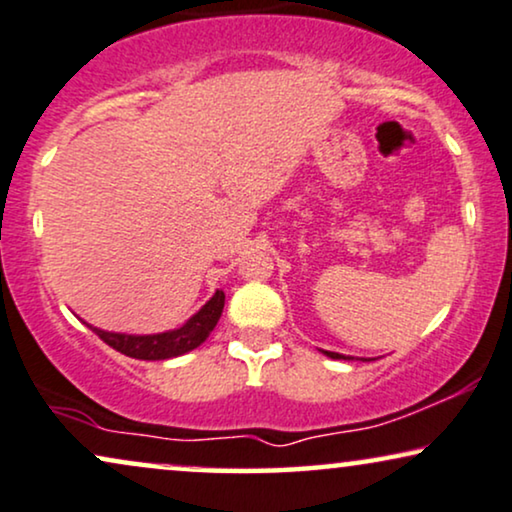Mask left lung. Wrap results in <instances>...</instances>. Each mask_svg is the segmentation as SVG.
I'll return each instance as SVG.
<instances>
[{"label":"left lung","instance_id":"1","mask_svg":"<svg viewBox=\"0 0 512 512\" xmlns=\"http://www.w3.org/2000/svg\"><path fill=\"white\" fill-rule=\"evenodd\" d=\"M326 354V357H331V359H349V357H342V354H338V352H323Z\"/></svg>","mask_w":512,"mask_h":512}]
</instances>
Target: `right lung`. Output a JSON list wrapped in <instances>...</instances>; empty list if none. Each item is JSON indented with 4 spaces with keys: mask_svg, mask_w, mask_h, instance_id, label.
<instances>
[{
    "mask_svg": "<svg viewBox=\"0 0 512 512\" xmlns=\"http://www.w3.org/2000/svg\"><path fill=\"white\" fill-rule=\"evenodd\" d=\"M224 309V293L217 290L208 302L200 307V312L191 316L184 326L174 328V331L155 333V335H127V333H111L101 331V328L89 326L99 338L118 349L120 354L132 359H144V361H160V359H172L181 357V354L191 352L198 345H203L212 333V328L217 326L219 316Z\"/></svg>",
    "mask_w": 512,
    "mask_h": 512,
    "instance_id": "add662e5",
    "label": "right lung"
}]
</instances>
